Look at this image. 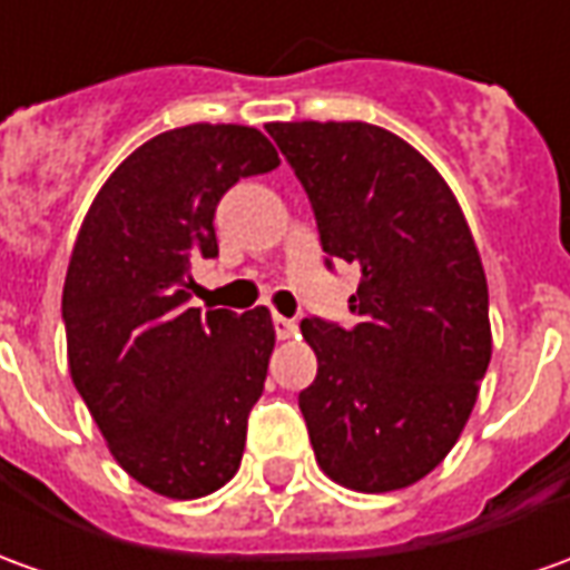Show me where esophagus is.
<instances>
[{"instance_id": "esophagus-1", "label": "esophagus", "mask_w": 570, "mask_h": 570, "mask_svg": "<svg viewBox=\"0 0 570 570\" xmlns=\"http://www.w3.org/2000/svg\"><path fill=\"white\" fill-rule=\"evenodd\" d=\"M272 324L274 333H277V340H289V336L296 333V321H293V317H284V314H274Z\"/></svg>"}]
</instances>
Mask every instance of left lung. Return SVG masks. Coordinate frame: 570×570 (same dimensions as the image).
Returning a JSON list of instances; mask_svg holds the SVG:
<instances>
[{
    "label": "left lung",
    "instance_id": "obj_1",
    "mask_svg": "<svg viewBox=\"0 0 570 570\" xmlns=\"http://www.w3.org/2000/svg\"><path fill=\"white\" fill-rule=\"evenodd\" d=\"M312 203L324 265L354 262V324L305 317L298 392L314 456L352 491L407 488L463 432L491 364L488 281L460 203L407 141L370 122H272Z\"/></svg>",
    "mask_w": 570,
    "mask_h": 570
}]
</instances>
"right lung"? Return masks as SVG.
I'll return each instance as SVG.
<instances>
[{
    "mask_svg": "<svg viewBox=\"0 0 570 570\" xmlns=\"http://www.w3.org/2000/svg\"><path fill=\"white\" fill-rule=\"evenodd\" d=\"M277 166L249 126L157 135L98 190L70 256L61 317L73 385L117 463L173 500L218 491L240 469L272 314L190 308V265L218 256L222 197Z\"/></svg>",
    "mask_w": 570,
    "mask_h": 570,
    "instance_id": "1",
    "label": "right lung"
}]
</instances>
